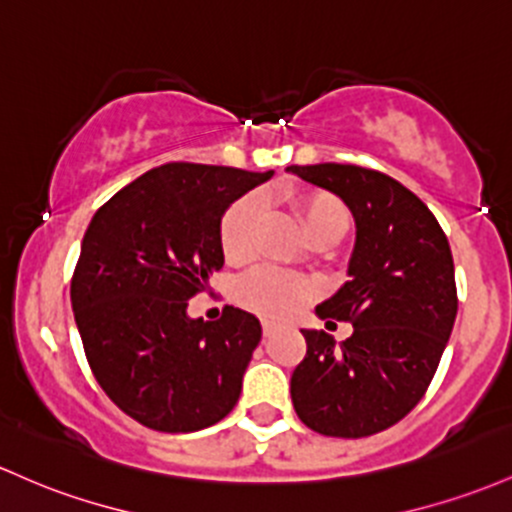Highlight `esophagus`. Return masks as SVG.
Masks as SVG:
<instances>
[{"label": "esophagus", "instance_id": "1", "mask_svg": "<svg viewBox=\"0 0 512 512\" xmlns=\"http://www.w3.org/2000/svg\"><path fill=\"white\" fill-rule=\"evenodd\" d=\"M262 333H265V338L274 335L277 333V323H272V320H262Z\"/></svg>", "mask_w": 512, "mask_h": 512}]
</instances>
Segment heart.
Returning <instances> with one entry per match:
<instances>
[{
	"label": "heart",
	"mask_w": 512,
	"mask_h": 512,
	"mask_svg": "<svg viewBox=\"0 0 512 512\" xmlns=\"http://www.w3.org/2000/svg\"><path fill=\"white\" fill-rule=\"evenodd\" d=\"M291 209L313 245H335L350 228V211L330 192H301L291 196ZM265 221V201L257 194L235 201L221 218V250L228 262L245 265L257 255V235ZM316 294V286L299 274L262 267L240 284V301L260 316L284 320L296 316Z\"/></svg>",
	"instance_id": "heart-1"
}]
</instances>
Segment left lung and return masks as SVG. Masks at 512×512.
Here are the masks:
<instances>
[{
  "instance_id": "left-lung-1",
  "label": "left lung",
  "mask_w": 512,
  "mask_h": 512,
  "mask_svg": "<svg viewBox=\"0 0 512 512\" xmlns=\"http://www.w3.org/2000/svg\"><path fill=\"white\" fill-rule=\"evenodd\" d=\"M286 170L338 194L357 223L350 279L316 308L355 330L340 345L323 330H301L306 357L291 374L294 411L325 437L376 435L425 396L452 333L459 301L447 235L389 174L338 162Z\"/></svg>"
}]
</instances>
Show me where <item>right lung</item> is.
<instances>
[{"instance_id":"right-lung-1","label":"right lung","mask_w":512,"mask_h":512,"mask_svg":"<svg viewBox=\"0 0 512 512\" xmlns=\"http://www.w3.org/2000/svg\"><path fill=\"white\" fill-rule=\"evenodd\" d=\"M272 172L167 162L94 213L70 284L94 379L145 428L194 432L233 411L262 325L226 306L192 320L187 301L223 267L221 216Z\"/></svg>"}]
</instances>
